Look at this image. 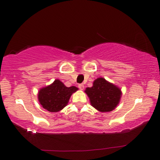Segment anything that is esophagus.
I'll return each mask as SVG.
<instances>
[{"instance_id":"esophagus-1","label":"esophagus","mask_w":160,"mask_h":160,"mask_svg":"<svg viewBox=\"0 0 160 160\" xmlns=\"http://www.w3.org/2000/svg\"><path fill=\"white\" fill-rule=\"evenodd\" d=\"M78 88H79L81 90H83V88H84V85H83V83H79V84H78Z\"/></svg>"}]
</instances>
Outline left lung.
Here are the masks:
<instances>
[{
  "mask_svg": "<svg viewBox=\"0 0 160 160\" xmlns=\"http://www.w3.org/2000/svg\"><path fill=\"white\" fill-rule=\"evenodd\" d=\"M90 99L91 106L100 112H110L119 103L122 92L120 88L100 77L93 83L92 87L85 90Z\"/></svg>",
  "mask_w": 160,
  "mask_h": 160,
  "instance_id": "1",
  "label": "left lung"
}]
</instances>
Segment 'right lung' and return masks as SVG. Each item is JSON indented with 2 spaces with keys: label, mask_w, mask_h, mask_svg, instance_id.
Returning a JSON list of instances; mask_svg holds the SVG:
<instances>
[{
  "label": "right lung",
  "mask_w": 160,
  "mask_h": 160,
  "mask_svg": "<svg viewBox=\"0 0 160 160\" xmlns=\"http://www.w3.org/2000/svg\"><path fill=\"white\" fill-rule=\"evenodd\" d=\"M77 90L76 86L67 87L56 79L52 84L39 91L38 100L44 109L49 112H58L67 106L71 96Z\"/></svg>",
  "instance_id": "1"
}]
</instances>
